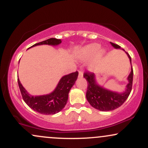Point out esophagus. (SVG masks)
Instances as JSON below:
<instances>
[{
    "label": "esophagus",
    "instance_id": "1",
    "mask_svg": "<svg viewBox=\"0 0 148 148\" xmlns=\"http://www.w3.org/2000/svg\"><path fill=\"white\" fill-rule=\"evenodd\" d=\"M82 77H83L82 71H79V78H82Z\"/></svg>",
    "mask_w": 148,
    "mask_h": 148
}]
</instances>
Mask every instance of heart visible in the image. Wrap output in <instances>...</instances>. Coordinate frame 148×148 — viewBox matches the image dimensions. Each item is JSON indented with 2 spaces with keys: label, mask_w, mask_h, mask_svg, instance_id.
Here are the masks:
<instances>
[{
  "label": "heart",
  "mask_w": 148,
  "mask_h": 148,
  "mask_svg": "<svg viewBox=\"0 0 148 148\" xmlns=\"http://www.w3.org/2000/svg\"><path fill=\"white\" fill-rule=\"evenodd\" d=\"M99 45L95 43L86 46L79 51V57L81 60H86L94 56L90 63V67H94L105 54V51L102 49H99Z\"/></svg>",
  "instance_id": "b5f03b06"
}]
</instances>
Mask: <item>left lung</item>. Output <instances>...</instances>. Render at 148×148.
<instances>
[{
	"label": "left lung",
	"instance_id": "1",
	"mask_svg": "<svg viewBox=\"0 0 148 148\" xmlns=\"http://www.w3.org/2000/svg\"><path fill=\"white\" fill-rule=\"evenodd\" d=\"M111 45L115 49H120V47L116 44L112 43ZM123 51H125L123 49ZM130 58L131 64L132 59L130 56L126 52ZM133 69L129 75L127 80L129 84L126 86V90L123 93H118L105 89L96 83L95 76L94 73L85 72L84 77L86 79L88 83V88L86 92V99L93 108L99 110L101 111H109L118 108L126 101L130 95L132 88L133 82Z\"/></svg>",
	"mask_w": 148,
	"mask_h": 148
}]
</instances>
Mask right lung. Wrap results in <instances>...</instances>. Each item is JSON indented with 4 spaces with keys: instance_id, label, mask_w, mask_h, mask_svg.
I'll return each mask as SVG.
<instances>
[{
    "instance_id": "add662e5",
    "label": "right lung",
    "mask_w": 148,
    "mask_h": 148,
    "mask_svg": "<svg viewBox=\"0 0 148 148\" xmlns=\"http://www.w3.org/2000/svg\"><path fill=\"white\" fill-rule=\"evenodd\" d=\"M61 42V40L50 38L43 42L35 44L31 47L42 45L56 46L60 45ZM79 72L76 71L75 72L62 76L56 89L51 93L45 95H30L23 87L18 79V84L23 101L30 108L42 114L53 115L58 113L65 106L68 100L69 92L75 84Z\"/></svg>"
}]
</instances>
